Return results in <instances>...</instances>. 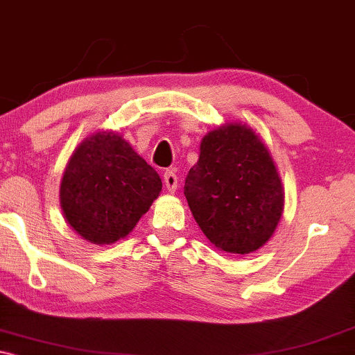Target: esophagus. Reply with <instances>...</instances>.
I'll use <instances>...</instances> for the list:
<instances>
[{"label": "esophagus", "mask_w": 355, "mask_h": 355, "mask_svg": "<svg viewBox=\"0 0 355 355\" xmlns=\"http://www.w3.org/2000/svg\"><path fill=\"white\" fill-rule=\"evenodd\" d=\"M163 181H164V186H166V189H168V192H171V193L176 192V189H178L176 173L166 171V173H164V176H163Z\"/></svg>", "instance_id": "34e87169"}]
</instances>
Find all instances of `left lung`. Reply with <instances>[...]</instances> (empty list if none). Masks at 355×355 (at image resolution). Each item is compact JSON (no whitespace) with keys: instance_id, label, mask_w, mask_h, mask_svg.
<instances>
[{"instance_id":"left-lung-1","label":"left lung","mask_w":355,"mask_h":355,"mask_svg":"<svg viewBox=\"0 0 355 355\" xmlns=\"http://www.w3.org/2000/svg\"><path fill=\"white\" fill-rule=\"evenodd\" d=\"M184 196L207 239L226 254L263 247L284 210L283 182L270 150L242 123H226L202 139Z\"/></svg>"}]
</instances>
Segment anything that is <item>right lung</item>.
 Instances as JSON below:
<instances>
[{
	"label": "right lung",
	"instance_id": "obj_1",
	"mask_svg": "<svg viewBox=\"0 0 355 355\" xmlns=\"http://www.w3.org/2000/svg\"><path fill=\"white\" fill-rule=\"evenodd\" d=\"M158 173L114 130H98L71 155L60 186L67 225L96 245L134 230L162 192Z\"/></svg>",
	"mask_w": 355,
	"mask_h": 355
}]
</instances>
